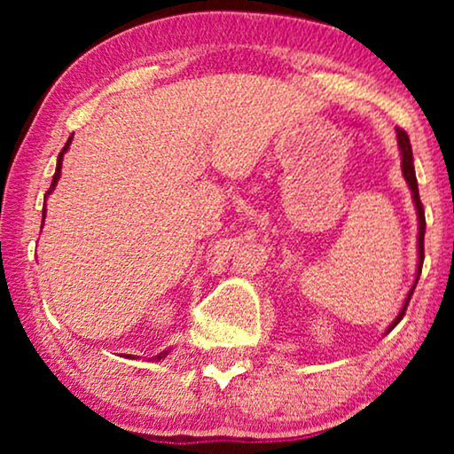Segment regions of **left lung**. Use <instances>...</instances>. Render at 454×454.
Returning a JSON list of instances; mask_svg holds the SVG:
<instances>
[{"mask_svg":"<svg viewBox=\"0 0 454 454\" xmlns=\"http://www.w3.org/2000/svg\"><path fill=\"white\" fill-rule=\"evenodd\" d=\"M396 138H399V146H401V169H403V177L407 179L409 184V190H411V196H413V204H415V210H418V223H419V233H418V272H415V283L411 291H409L407 297H405V303H403L401 312L396 318L390 322V326L387 328V333L393 331V328L399 325L403 320V316H405V309H407V303L411 300L413 295V289L415 285L419 281V275H421V266H424V233H426V215H424V207H421V200H419V190H418V177H415V167H413V153H411V142H409V136L405 129L396 128Z\"/></svg>","mask_w":454,"mask_h":454,"instance_id":"8db88e82","label":"left lung"}]
</instances>
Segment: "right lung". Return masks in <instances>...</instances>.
Listing matches in <instances>:
<instances>
[{"label":"right lung","instance_id":"obj_1","mask_svg":"<svg viewBox=\"0 0 454 454\" xmlns=\"http://www.w3.org/2000/svg\"><path fill=\"white\" fill-rule=\"evenodd\" d=\"M70 145H72V136L70 138H67V142H66V146L61 148V153H59V157H58V167H55V176H53V182H51V188H49V192L47 194H51V192L55 190V185H58V179H59V176H61V160H64V154H66V151L67 148H70ZM43 221H45V208H43ZM163 357H167V351H163V353H159L157 357L154 359H163Z\"/></svg>","mask_w":454,"mask_h":454}]
</instances>
